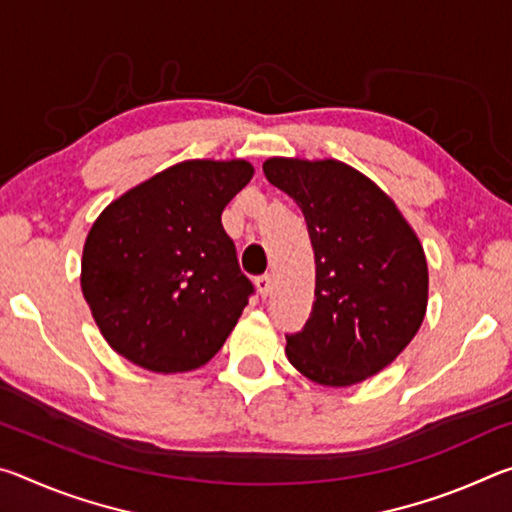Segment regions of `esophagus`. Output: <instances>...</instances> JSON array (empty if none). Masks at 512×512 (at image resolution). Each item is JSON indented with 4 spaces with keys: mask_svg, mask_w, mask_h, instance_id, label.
<instances>
[{
    "mask_svg": "<svg viewBox=\"0 0 512 512\" xmlns=\"http://www.w3.org/2000/svg\"><path fill=\"white\" fill-rule=\"evenodd\" d=\"M255 287H257V291H259V296L262 298H266L268 293H271V289H273V282H271V275H259L257 280H255Z\"/></svg>",
    "mask_w": 512,
    "mask_h": 512,
    "instance_id": "esophagus-1",
    "label": "esophagus"
}]
</instances>
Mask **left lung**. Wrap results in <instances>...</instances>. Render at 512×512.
<instances>
[{
	"instance_id": "8db88e82",
	"label": "left lung",
	"mask_w": 512,
	"mask_h": 512,
	"mask_svg": "<svg viewBox=\"0 0 512 512\" xmlns=\"http://www.w3.org/2000/svg\"><path fill=\"white\" fill-rule=\"evenodd\" d=\"M271 185L305 214L316 259L314 305L287 334L291 366L323 386H352L397 359L427 311L420 239L395 203L339 160L271 158Z\"/></svg>"
}]
</instances>
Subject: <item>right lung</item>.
Listing matches in <instances>:
<instances>
[{
	"mask_svg": "<svg viewBox=\"0 0 512 512\" xmlns=\"http://www.w3.org/2000/svg\"><path fill=\"white\" fill-rule=\"evenodd\" d=\"M246 160H187L112 201L83 246L81 289L103 339L151 372L205 366L253 282L221 214L253 178Z\"/></svg>",
	"mask_w": 512,
	"mask_h": 512,
	"instance_id": "obj_1",
	"label": "right lung"
}]
</instances>
